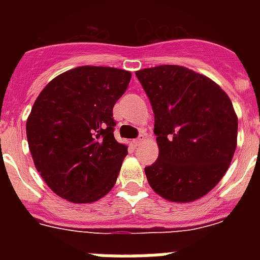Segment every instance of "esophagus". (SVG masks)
<instances>
[{"label":"esophagus","mask_w":260,"mask_h":260,"mask_svg":"<svg viewBox=\"0 0 260 260\" xmlns=\"http://www.w3.org/2000/svg\"><path fill=\"white\" fill-rule=\"evenodd\" d=\"M141 143H142V138H137V139H134V141H133V144H134L135 147L139 146Z\"/></svg>","instance_id":"34e87169"}]
</instances>
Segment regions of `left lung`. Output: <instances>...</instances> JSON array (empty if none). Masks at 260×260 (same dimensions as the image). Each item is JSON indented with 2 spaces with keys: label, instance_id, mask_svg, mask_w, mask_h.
Segmentation results:
<instances>
[{
  "label": "left lung",
  "instance_id": "obj_1",
  "mask_svg": "<svg viewBox=\"0 0 260 260\" xmlns=\"http://www.w3.org/2000/svg\"><path fill=\"white\" fill-rule=\"evenodd\" d=\"M155 114L158 157L144 168L167 201L187 203L215 187L237 147L238 119L215 82L190 69L161 65L135 73Z\"/></svg>",
  "mask_w": 260,
  "mask_h": 260
}]
</instances>
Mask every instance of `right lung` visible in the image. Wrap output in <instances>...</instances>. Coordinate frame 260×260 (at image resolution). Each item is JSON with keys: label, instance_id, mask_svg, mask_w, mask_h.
<instances>
[{"label": "right lung", "instance_id": "right-lung-1", "mask_svg": "<svg viewBox=\"0 0 260 260\" xmlns=\"http://www.w3.org/2000/svg\"><path fill=\"white\" fill-rule=\"evenodd\" d=\"M132 74L80 66L49 82L27 119L35 167L58 197L92 203L112 190L127 146L114 139L113 107Z\"/></svg>", "mask_w": 260, "mask_h": 260}]
</instances>
